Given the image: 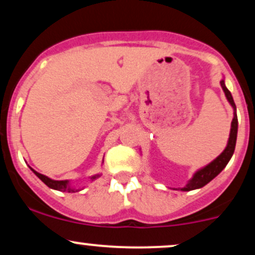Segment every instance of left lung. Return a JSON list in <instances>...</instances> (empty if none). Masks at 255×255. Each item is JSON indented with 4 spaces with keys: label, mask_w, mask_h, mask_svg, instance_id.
<instances>
[{
    "label": "left lung",
    "mask_w": 255,
    "mask_h": 255,
    "mask_svg": "<svg viewBox=\"0 0 255 255\" xmlns=\"http://www.w3.org/2000/svg\"><path fill=\"white\" fill-rule=\"evenodd\" d=\"M221 86H222V90H223L225 97H227V101L229 102V104L231 105V108H233L234 110V118H233V121H231L229 139H228L227 146H225L223 152H222L217 158H215L211 163H209L207 165L203 166V168L198 169V170L193 174L192 178L187 182L186 186L182 187V188H180V191L189 192V191H194V189H199L201 188V187L206 186L210 181H212L213 178L217 176L219 172L227 166L228 163H229V160L231 159V157H233L234 151H235L236 139H238V128H239L236 105L233 99V96H231L230 91L227 89V86H225L224 78L221 80Z\"/></svg>",
    "instance_id": "obj_1"
}]
</instances>
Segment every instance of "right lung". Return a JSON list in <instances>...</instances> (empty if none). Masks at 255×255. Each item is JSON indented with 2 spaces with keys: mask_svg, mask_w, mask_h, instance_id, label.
<instances>
[{
  "mask_svg": "<svg viewBox=\"0 0 255 255\" xmlns=\"http://www.w3.org/2000/svg\"><path fill=\"white\" fill-rule=\"evenodd\" d=\"M30 169L34 172V175H36L38 178H40V180H42L43 182L49 187V188L55 189V191L68 192V193H74V192L80 191V188H75L74 186H72V182L69 180H61V181L52 180V178L45 176V175L39 174V172L34 170V169H32L31 166H30ZM101 175L102 174H95V175H92V176H90L89 177L90 182H93V181H95V180H97L98 177H101ZM83 188H84V187H83Z\"/></svg>",
  "mask_w": 255,
  "mask_h": 255,
  "instance_id": "obj_1",
  "label": "right lung"
}]
</instances>
